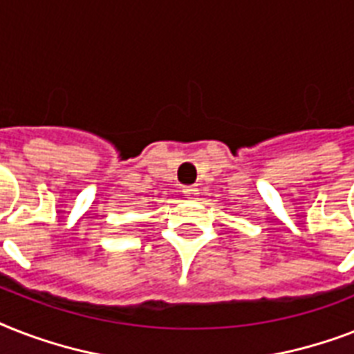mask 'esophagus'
<instances>
[{
	"label": "esophagus",
	"instance_id": "1",
	"mask_svg": "<svg viewBox=\"0 0 354 354\" xmlns=\"http://www.w3.org/2000/svg\"><path fill=\"white\" fill-rule=\"evenodd\" d=\"M182 193L185 198H196L198 196V187H194V185H189V187H183Z\"/></svg>",
	"mask_w": 354,
	"mask_h": 354
}]
</instances>
